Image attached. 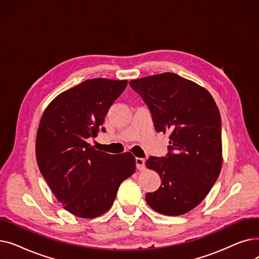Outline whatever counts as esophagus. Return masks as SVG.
Wrapping results in <instances>:
<instances>
[{
    "label": "esophagus",
    "mask_w": 259,
    "mask_h": 259,
    "mask_svg": "<svg viewBox=\"0 0 259 259\" xmlns=\"http://www.w3.org/2000/svg\"><path fill=\"white\" fill-rule=\"evenodd\" d=\"M135 164H137V168H138L139 170H144V169L146 168L145 159H144V158L137 157V158H135Z\"/></svg>",
    "instance_id": "obj_1"
}]
</instances>
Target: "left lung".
I'll return each instance as SVG.
<instances>
[{
	"instance_id": "obj_1",
	"label": "left lung",
	"mask_w": 259,
	"mask_h": 259,
	"mask_svg": "<svg viewBox=\"0 0 259 259\" xmlns=\"http://www.w3.org/2000/svg\"><path fill=\"white\" fill-rule=\"evenodd\" d=\"M129 84L150 109L155 130L170 132L167 156H150L146 161L161 181L155 192L146 194V201L160 214H186L208 195L222 170L219 108L206 88L175 73Z\"/></svg>"
}]
</instances>
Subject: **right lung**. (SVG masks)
Returning a JSON list of instances; mask_svg holds the SVG:
<instances>
[{"label":"right lung","mask_w":259,"mask_h":259,"mask_svg":"<svg viewBox=\"0 0 259 259\" xmlns=\"http://www.w3.org/2000/svg\"><path fill=\"white\" fill-rule=\"evenodd\" d=\"M127 84L126 79H87L60 93L40 117L35 141L38 169L64 209L81 219L110 209L119 185L135 171L130 152L108 154L88 143Z\"/></svg>","instance_id":"add662e5"}]
</instances>
